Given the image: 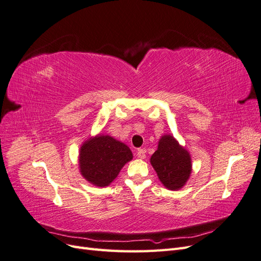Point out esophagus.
<instances>
[{
    "instance_id": "esophagus-1",
    "label": "esophagus",
    "mask_w": 261,
    "mask_h": 261,
    "mask_svg": "<svg viewBox=\"0 0 261 261\" xmlns=\"http://www.w3.org/2000/svg\"><path fill=\"white\" fill-rule=\"evenodd\" d=\"M137 156L139 158V159H145L146 158V150L145 149H138L137 150Z\"/></svg>"
}]
</instances>
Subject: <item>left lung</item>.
Here are the masks:
<instances>
[{
  "instance_id": "left-lung-1",
  "label": "left lung",
  "mask_w": 261,
  "mask_h": 261,
  "mask_svg": "<svg viewBox=\"0 0 261 261\" xmlns=\"http://www.w3.org/2000/svg\"><path fill=\"white\" fill-rule=\"evenodd\" d=\"M150 162L161 183L172 191L184 186L192 172L189 153L170 135H165L160 139L159 146L151 155Z\"/></svg>"
}]
</instances>
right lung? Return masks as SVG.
<instances>
[{
    "instance_id": "obj_1",
    "label": "right lung",
    "mask_w": 261,
    "mask_h": 261,
    "mask_svg": "<svg viewBox=\"0 0 261 261\" xmlns=\"http://www.w3.org/2000/svg\"><path fill=\"white\" fill-rule=\"evenodd\" d=\"M133 159L130 149L110 136L87 140L81 148L82 175L91 184L105 187L117 176L125 163Z\"/></svg>"
}]
</instances>
